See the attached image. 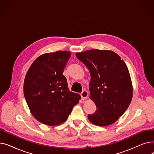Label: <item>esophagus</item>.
Wrapping results in <instances>:
<instances>
[{
    "mask_svg": "<svg viewBox=\"0 0 154 154\" xmlns=\"http://www.w3.org/2000/svg\"><path fill=\"white\" fill-rule=\"evenodd\" d=\"M88 94V93L87 91H82V92H81V94H80V96H81L82 99V100H85V99L87 98Z\"/></svg>",
    "mask_w": 154,
    "mask_h": 154,
    "instance_id": "obj_1",
    "label": "esophagus"
}]
</instances>
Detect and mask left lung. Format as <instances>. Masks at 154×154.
Listing matches in <instances>:
<instances>
[{
	"mask_svg": "<svg viewBox=\"0 0 154 154\" xmlns=\"http://www.w3.org/2000/svg\"><path fill=\"white\" fill-rule=\"evenodd\" d=\"M75 55L91 76L90 98L97 109L88 115V120L99 126L114 123L124 114L132 99V84L126 64L110 51L92 49Z\"/></svg>",
	"mask_w": 154,
	"mask_h": 154,
	"instance_id": "1",
	"label": "left lung"
}]
</instances>
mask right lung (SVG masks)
Segmentation results:
<instances>
[{
    "mask_svg": "<svg viewBox=\"0 0 154 154\" xmlns=\"http://www.w3.org/2000/svg\"><path fill=\"white\" fill-rule=\"evenodd\" d=\"M71 53L43 54L32 63L26 75L23 94L33 116L47 125L66 121L80 96L69 91L63 70Z\"/></svg>",
    "mask_w": 154,
    "mask_h": 154,
    "instance_id": "right-lung-1",
    "label": "right lung"
}]
</instances>
